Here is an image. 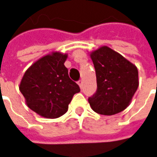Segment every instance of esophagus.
<instances>
[{"label": "esophagus", "instance_id": "obj_1", "mask_svg": "<svg viewBox=\"0 0 157 157\" xmlns=\"http://www.w3.org/2000/svg\"><path fill=\"white\" fill-rule=\"evenodd\" d=\"M78 84L79 87H80V88H82V87H83V81L81 80V79H79V80L78 81Z\"/></svg>", "mask_w": 157, "mask_h": 157}]
</instances>
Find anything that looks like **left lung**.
Masks as SVG:
<instances>
[{
	"mask_svg": "<svg viewBox=\"0 0 157 157\" xmlns=\"http://www.w3.org/2000/svg\"><path fill=\"white\" fill-rule=\"evenodd\" d=\"M97 89L88 98L94 111L111 116L129 105L139 86L138 70L120 54L102 47L91 54Z\"/></svg>",
	"mask_w": 157,
	"mask_h": 157,
	"instance_id": "obj_1",
	"label": "left lung"
}]
</instances>
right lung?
Masks as SVG:
<instances>
[{"label": "right lung", "mask_w": 157, "mask_h": 157, "mask_svg": "<svg viewBox=\"0 0 157 157\" xmlns=\"http://www.w3.org/2000/svg\"><path fill=\"white\" fill-rule=\"evenodd\" d=\"M66 55L53 53L38 60L24 75L19 89L27 106L47 118H56L68 110V106L80 88L72 81L64 66Z\"/></svg>", "instance_id": "right-lung-1"}]
</instances>
